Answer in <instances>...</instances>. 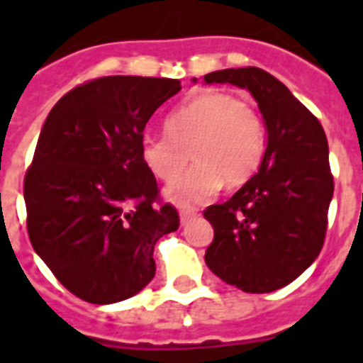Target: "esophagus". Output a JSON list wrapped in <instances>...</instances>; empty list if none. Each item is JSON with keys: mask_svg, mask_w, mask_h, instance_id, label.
<instances>
[{"mask_svg": "<svg viewBox=\"0 0 363 363\" xmlns=\"http://www.w3.org/2000/svg\"><path fill=\"white\" fill-rule=\"evenodd\" d=\"M179 216H181V224H186L188 220H192L194 216H198V211L196 209H184L179 213Z\"/></svg>", "mask_w": 363, "mask_h": 363, "instance_id": "34e87169", "label": "esophagus"}]
</instances>
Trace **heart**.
Returning a JSON list of instances; mask_svg holds the SVG:
<instances>
[{
  "instance_id": "1",
  "label": "heart",
  "mask_w": 363,
  "mask_h": 363,
  "mask_svg": "<svg viewBox=\"0 0 363 363\" xmlns=\"http://www.w3.org/2000/svg\"><path fill=\"white\" fill-rule=\"evenodd\" d=\"M167 133H145L139 141L143 164L160 181H173L188 164L196 165L165 188L179 207L203 203L220 190L238 188L256 175L265 154V128L258 111L224 92H203L169 113Z\"/></svg>"
}]
</instances>
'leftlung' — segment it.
I'll use <instances>...</instances> for the list:
<instances>
[{
    "mask_svg": "<svg viewBox=\"0 0 363 363\" xmlns=\"http://www.w3.org/2000/svg\"><path fill=\"white\" fill-rule=\"evenodd\" d=\"M203 82L250 92L267 131L258 173L226 203L203 211L215 230L205 264L242 292H273L296 281L324 245L333 196L326 133L267 71L220 69L205 75Z\"/></svg>",
    "mask_w": 363,
    "mask_h": 363,
    "instance_id": "8db88e82",
    "label": "left lung"
}]
</instances>
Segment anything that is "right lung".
Listing matches in <instances>:
<instances>
[{
	"instance_id": "add662e5",
	"label": "right lung",
	"mask_w": 363,
	"mask_h": 363,
	"mask_svg": "<svg viewBox=\"0 0 363 363\" xmlns=\"http://www.w3.org/2000/svg\"><path fill=\"white\" fill-rule=\"evenodd\" d=\"M181 90L177 79L104 77L73 88L48 113L24 201L33 250L77 298L109 305L156 273L154 245L179 228L139 154L145 125Z\"/></svg>"
}]
</instances>
